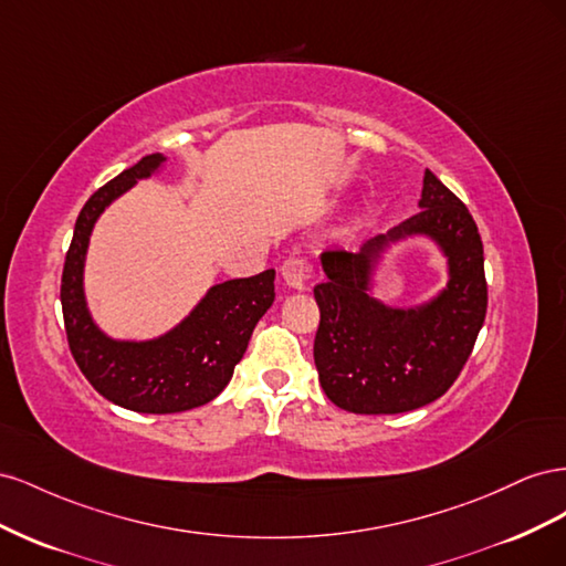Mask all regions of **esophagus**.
Wrapping results in <instances>:
<instances>
[{
    "label": "esophagus",
    "mask_w": 566,
    "mask_h": 566,
    "mask_svg": "<svg viewBox=\"0 0 566 566\" xmlns=\"http://www.w3.org/2000/svg\"><path fill=\"white\" fill-rule=\"evenodd\" d=\"M281 273H283V279H285V283L290 287L302 290L306 283H310L312 273H314V266H312L310 260H306L304 254H290L287 260L283 262V266H281Z\"/></svg>",
    "instance_id": "obj_1"
}]
</instances>
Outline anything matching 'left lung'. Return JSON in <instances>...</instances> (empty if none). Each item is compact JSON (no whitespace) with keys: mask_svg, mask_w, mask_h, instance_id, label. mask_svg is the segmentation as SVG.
<instances>
[{"mask_svg":"<svg viewBox=\"0 0 566 566\" xmlns=\"http://www.w3.org/2000/svg\"><path fill=\"white\" fill-rule=\"evenodd\" d=\"M420 212L361 252L325 250V281L314 339L318 380L335 406L361 416L406 413L432 403L455 382L486 316L484 245L472 214L430 169ZM434 237L450 256L448 290L418 311H391L367 295L369 260L403 234Z\"/></svg>","mask_w":566,"mask_h":566,"instance_id":"8db88e82","label":"left lung"}]
</instances>
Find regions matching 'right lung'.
Instances as JSON below:
<instances>
[{
    "instance_id": "1",
    "label": "right lung",
    "mask_w": 566,
    "mask_h": 566,
    "mask_svg": "<svg viewBox=\"0 0 566 566\" xmlns=\"http://www.w3.org/2000/svg\"><path fill=\"white\" fill-rule=\"evenodd\" d=\"M165 158H142L84 202L65 252L61 306L67 347L82 375L108 401L136 413H181L212 401L231 380L256 321L273 304L276 271L214 285L179 328L150 342H115L101 333L84 304L82 266L94 221L136 179Z\"/></svg>"
}]
</instances>
